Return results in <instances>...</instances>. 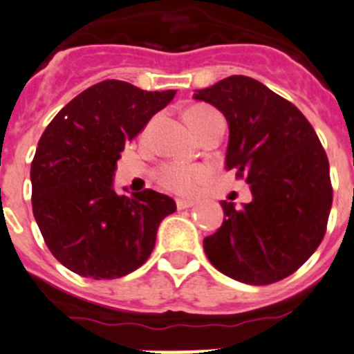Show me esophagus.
<instances>
[{
	"label": "esophagus",
	"instance_id": "obj_1",
	"mask_svg": "<svg viewBox=\"0 0 354 354\" xmlns=\"http://www.w3.org/2000/svg\"><path fill=\"white\" fill-rule=\"evenodd\" d=\"M195 202L194 201H185V198H178L176 201V207L180 209V211H183V209H190L194 207Z\"/></svg>",
	"mask_w": 354,
	"mask_h": 354
}]
</instances>
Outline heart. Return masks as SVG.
Instances as JSON below:
<instances>
[{"mask_svg": "<svg viewBox=\"0 0 354 354\" xmlns=\"http://www.w3.org/2000/svg\"><path fill=\"white\" fill-rule=\"evenodd\" d=\"M219 115L214 109L207 105H195L188 109L185 118L197 135L209 124L212 118ZM212 176V169L205 164L187 162H166L156 171V180L166 190L178 195H194L201 185H204Z\"/></svg>", "mask_w": 354, "mask_h": 354, "instance_id": "obj_1", "label": "heart"}]
</instances>
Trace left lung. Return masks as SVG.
I'll list each match as a JSON object with an SVG mask.
<instances>
[{
    "label": "left lung",
    "mask_w": 354,
    "mask_h": 354,
    "mask_svg": "<svg viewBox=\"0 0 354 354\" xmlns=\"http://www.w3.org/2000/svg\"><path fill=\"white\" fill-rule=\"evenodd\" d=\"M230 126L226 169L250 185L252 202L235 209L204 239L216 270L250 286H268L299 270L327 232L332 207L328 159L303 112L247 75L197 90Z\"/></svg>",
    "instance_id": "1"
}]
</instances>
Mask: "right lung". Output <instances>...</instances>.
Masks as SVG:
<instances>
[{
    "mask_svg": "<svg viewBox=\"0 0 354 354\" xmlns=\"http://www.w3.org/2000/svg\"><path fill=\"white\" fill-rule=\"evenodd\" d=\"M174 93L107 79L68 102L41 135L30 164L32 212L48 249L71 272L119 279L152 254L176 204L150 188L118 195L112 178L126 143Z\"/></svg>",
    "mask_w": 354,
    "mask_h": 354,
    "instance_id": "obj_1",
    "label": "right lung"
}]
</instances>
